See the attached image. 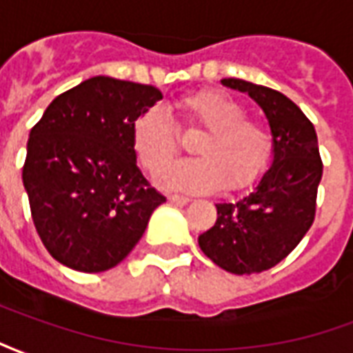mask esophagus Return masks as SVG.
Returning <instances> with one entry per match:
<instances>
[{
	"label": "esophagus",
	"mask_w": 353,
	"mask_h": 353,
	"mask_svg": "<svg viewBox=\"0 0 353 353\" xmlns=\"http://www.w3.org/2000/svg\"><path fill=\"white\" fill-rule=\"evenodd\" d=\"M168 200L172 204H177V206H185V204H189V199L187 196H179V194H170Z\"/></svg>",
	"instance_id": "obj_1"
}]
</instances>
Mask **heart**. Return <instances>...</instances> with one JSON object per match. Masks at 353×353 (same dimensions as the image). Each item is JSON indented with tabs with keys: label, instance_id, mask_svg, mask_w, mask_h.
<instances>
[{
	"label": "heart",
	"instance_id": "heart-1",
	"mask_svg": "<svg viewBox=\"0 0 353 353\" xmlns=\"http://www.w3.org/2000/svg\"><path fill=\"white\" fill-rule=\"evenodd\" d=\"M185 124L206 128L192 143L199 159L170 164L159 176L166 191L212 192L244 189L272 161L274 139L265 124L245 119V108L219 90H200L179 100ZM132 149L149 174L161 172L177 151V132L161 105L141 111L132 123Z\"/></svg>",
	"mask_w": 353,
	"mask_h": 353
}]
</instances>
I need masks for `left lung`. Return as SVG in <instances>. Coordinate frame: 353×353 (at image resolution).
Listing matches in <instances>:
<instances>
[{
	"mask_svg": "<svg viewBox=\"0 0 353 353\" xmlns=\"http://www.w3.org/2000/svg\"><path fill=\"white\" fill-rule=\"evenodd\" d=\"M221 85L248 94L265 113L274 139L270 166L234 202H219L217 221L199 236L206 257L232 274L263 272L293 252L314 223L323 164L318 136L288 96L242 79Z\"/></svg>",
	"mask_w": 353,
	"mask_h": 353,
	"instance_id": "obj_1",
	"label": "left lung"
}]
</instances>
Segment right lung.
<instances>
[{"label": "right lung", "instance_id": "add662e5", "mask_svg": "<svg viewBox=\"0 0 353 353\" xmlns=\"http://www.w3.org/2000/svg\"><path fill=\"white\" fill-rule=\"evenodd\" d=\"M159 88L105 75L50 101L30 132L22 181L37 234L68 268L103 272L143 236L166 199L147 183L132 149V123Z\"/></svg>", "mask_w": 353, "mask_h": 353}]
</instances>
